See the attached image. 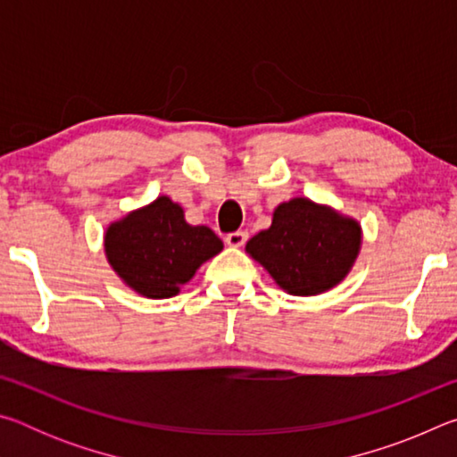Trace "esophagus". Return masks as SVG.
<instances>
[{
    "mask_svg": "<svg viewBox=\"0 0 457 457\" xmlns=\"http://www.w3.org/2000/svg\"><path fill=\"white\" fill-rule=\"evenodd\" d=\"M247 242V231H231V234L226 236V244L231 247H242Z\"/></svg>",
    "mask_w": 457,
    "mask_h": 457,
    "instance_id": "34e87169",
    "label": "esophagus"
}]
</instances>
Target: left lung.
I'll list each match as a JSON object with an SVG mask.
<instances>
[{"label": "left lung", "instance_id": "left-lung-1", "mask_svg": "<svg viewBox=\"0 0 457 457\" xmlns=\"http://www.w3.org/2000/svg\"><path fill=\"white\" fill-rule=\"evenodd\" d=\"M359 247L357 221L296 197L276 207L272 226L253 236L245 252L288 294L314 296L349 274Z\"/></svg>", "mask_w": 457, "mask_h": 457}]
</instances>
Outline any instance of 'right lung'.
<instances>
[{
    "instance_id": "1",
    "label": "right lung",
    "mask_w": 457,
    "mask_h": 457,
    "mask_svg": "<svg viewBox=\"0 0 457 457\" xmlns=\"http://www.w3.org/2000/svg\"><path fill=\"white\" fill-rule=\"evenodd\" d=\"M223 250L207 226H189L169 197L108 226L104 252L127 286L146 298H171L205 260Z\"/></svg>"
}]
</instances>
